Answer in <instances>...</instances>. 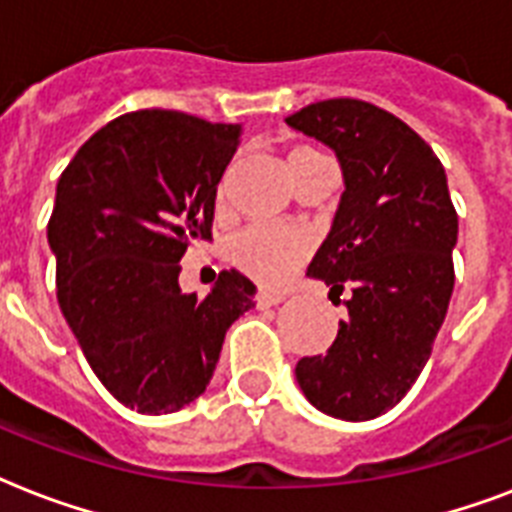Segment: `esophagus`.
<instances>
[{"instance_id": "obj_1", "label": "esophagus", "mask_w": 512, "mask_h": 512, "mask_svg": "<svg viewBox=\"0 0 512 512\" xmlns=\"http://www.w3.org/2000/svg\"><path fill=\"white\" fill-rule=\"evenodd\" d=\"M255 300H257V305H260V308H268V305H279L281 300H284V292H276V289H260Z\"/></svg>"}]
</instances>
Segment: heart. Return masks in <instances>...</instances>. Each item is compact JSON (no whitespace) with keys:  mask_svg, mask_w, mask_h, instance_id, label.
<instances>
[{"mask_svg":"<svg viewBox=\"0 0 512 512\" xmlns=\"http://www.w3.org/2000/svg\"><path fill=\"white\" fill-rule=\"evenodd\" d=\"M321 156L313 148H292L287 156L289 167L308 162ZM311 241L300 231L287 228H271V225H255L239 233L233 239L231 260L241 273H247L260 284L279 287L295 273V268L308 257Z\"/></svg>","mask_w":512,"mask_h":512,"instance_id":"obj_1","label":"heart"}]
</instances>
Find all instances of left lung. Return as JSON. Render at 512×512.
<instances>
[{
	"instance_id": "1",
	"label": "left lung",
	"mask_w": 512,
	"mask_h": 512,
	"mask_svg": "<svg viewBox=\"0 0 512 512\" xmlns=\"http://www.w3.org/2000/svg\"><path fill=\"white\" fill-rule=\"evenodd\" d=\"M289 127L337 154L345 191L308 276L345 300L332 348L297 361L305 398L364 422L401 401L428 364L454 289V212L444 164L398 116L353 98L319 100Z\"/></svg>"
}]
</instances>
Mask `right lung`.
Listing matches in <instances>:
<instances>
[{"label":"right lung","instance_id":"1","mask_svg":"<svg viewBox=\"0 0 512 512\" xmlns=\"http://www.w3.org/2000/svg\"><path fill=\"white\" fill-rule=\"evenodd\" d=\"M239 124L146 108L100 127L58 180L47 241L58 303L87 364L119 404L170 414L207 390L225 332L255 284L223 271L183 295L180 257L212 239L217 183Z\"/></svg>","mask_w":512,"mask_h":512}]
</instances>
